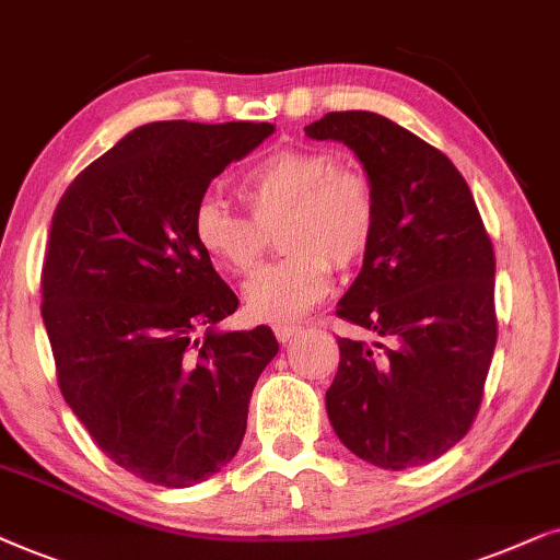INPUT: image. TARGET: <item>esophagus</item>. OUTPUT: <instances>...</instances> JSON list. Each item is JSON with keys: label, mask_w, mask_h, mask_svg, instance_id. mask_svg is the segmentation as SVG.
<instances>
[{"label": "esophagus", "mask_w": 560, "mask_h": 560, "mask_svg": "<svg viewBox=\"0 0 560 560\" xmlns=\"http://www.w3.org/2000/svg\"><path fill=\"white\" fill-rule=\"evenodd\" d=\"M300 332H302V325H292V323L273 325V335H276V340H279V342H289L292 338H296Z\"/></svg>", "instance_id": "obj_1"}]
</instances>
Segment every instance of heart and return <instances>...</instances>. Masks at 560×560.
I'll list each match as a JSON object with an SVG mask.
<instances>
[{
  "instance_id": "heart-1",
  "label": "heart",
  "mask_w": 560,
  "mask_h": 560,
  "mask_svg": "<svg viewBox=\"0 0 560 560\" xmlns=\"http://www.w3.org/2000/svg\"><path fill=\"white\" fill-rule=\"evenodd\" d=\"M237 197L250 219L205 197L191 212V235L222 268L245 276L264 258L268 230L279 228L276 245L287 256L245 287V307L256 319L302 317L330 292L332 266H355L374 241V184L319 148L268 153L241 176Z\"/></svg>"
}]
</instances>
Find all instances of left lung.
<instances>
[{"label": "left lung", "instance_id": "1", "mask_svg": "<svg viewBox=\"0 0 560 560\" xmlns=\"http://www.w3.org/2000/svg\"><path fill=\"white\" fill-rule=\"evenodd\" d=\"M304 132L346 143L376 194L374 241L335 315L378 340L338 338L327 417L369 464H430L474 424L494 355L487 228L448 155L392 119L327 112Z\"/></svg>", "mask_w": 560, "mask_h": 560}]
</instances>
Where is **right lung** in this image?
<instances>
[{"label":"right lung","instance_id":"obj_1","mask_svg":"<svg viewBox=\"0 0 560 560\" xmlns=\"http://www.w3.org/2000/svg\"><path fill=\"white\" fill-rule=\"evenodd\" d=\"M271 132L143 125L73 178L50 222L40 312L66 405L119 468L161 487H194L233 460L279 350L266 325L214 330L237 296L191 235L212 178Z\"/></svg>","mask_w":560,"mask_h":560}]
</instances>
